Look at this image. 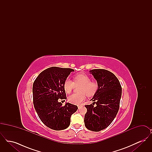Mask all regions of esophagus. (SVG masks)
I'll return each mask as SVG.
<instances>
[{
	"label": "esophagus",
	"instance_id": "esophagus-1",
	"mask_svg": "<svg viewBox=\"0 0 152 152\" xmlns=\"http://www.w3.org/2000/svg\"><path fill=\"white\" fill-rule=\"evenodd\" d=\"M80 107H81V105H78V108L80 109Z\"/></svg>",
	"mask_w": 152,
	"mask_h": 152
}]
</instances>
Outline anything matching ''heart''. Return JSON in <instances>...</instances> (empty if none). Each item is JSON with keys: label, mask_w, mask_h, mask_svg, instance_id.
<instances>
[{"label": "heart", "mask_w": 152, "mask_h": 152, "mask_svg": "<svg viewBox=\"0 0 152 152\" xmlns=\"http://www.w3.org/2000/svg\"><path fill=\"white\" fill-rule=\"evenodd\" d=\"M75 86H80L79 91L80 93L74 94L68 97L69 101L73 104H80L86 99V96H91L96 93L97 89V84L91 81L90 77L85 73H79L74 77V83L69 79L64 83V89L67 94L72 92Z\"/></svg>", "instance_id": "1"}]
</instances>
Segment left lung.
I'll return each instance as SVG.
<instances>
[{
  "instance_id": "1",
  "label": "left lung",
  "mask_w": 152,
  "mask_h": 152,
  "mask_svg": "<svg viewBox=\"0 0 152 152\" xmlns=\"http://www.w3.org/2000/svg\"><path fill=\"white\" fill-rule=\"evenodd\" d=\"M89 73L97 81L98 88L91 100L92 104L85 105L87 112L84 123L88 129L99 132L107 128L117 115L122 88L116 76L109 71L94 69Z\"/></svg>"
}]
</instances>
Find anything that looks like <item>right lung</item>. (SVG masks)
Masks as SVG:
<instances>
[{
	"label": "right lung",
	"mask_w": 152,
	"mask_h": 152,
	"mask_svg": "<svg viewBox=\"0 0 152 152\" xmlns=\"http://www.w3.org/2000/svg\"><path fill=\"white\" fill-rule=\"evenodd\" d=\"M71 68L53 66L40 73L33 87L34 108L40 120L53 130H64L71 123V117L77 110V105L66 102L63 106L58 100L66 99L64 83L71 72Z\"/></svg>",
	"instance_id": "1"
}]
</instances>
